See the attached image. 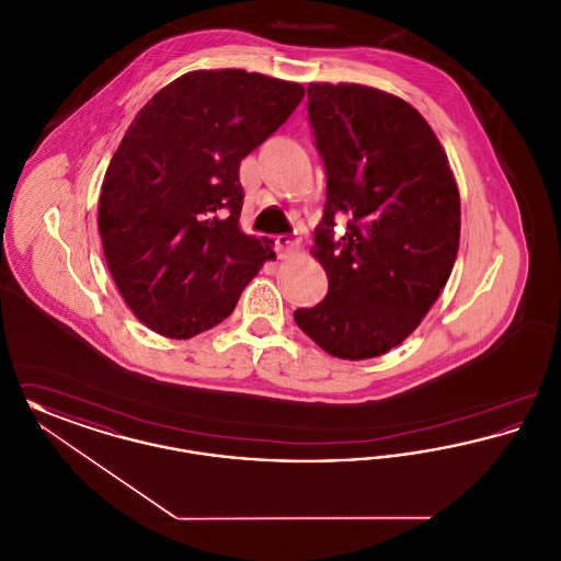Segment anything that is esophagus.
Here are the masks:
<instances>
[{"label": "esophagus", "instance_id": "obj_1", "mask_svg": "<svg viewBox=\"0 0 561 561\" xmlns=\"http://www.w3.org/2000/svg\"><path fill=\"white\" fill-rule=\"evenodd\" d=\"M275 243H277L282 254H290V252H296L300 248V238L298 236H279Z\"/></svg>", "mask_w": 561, "mask_h": 561}]
</instances>
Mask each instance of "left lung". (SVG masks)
Instances as JSON below:
<instances>
[{"mask_svg":"<svg viewBox=\"0 0 561 561\" xmlns=\"http://www.w3.org/2000/svg\"><path fill=\"white\" fill-rule=\"evenodd\" d=\"M307 111L325 168L313 256L328 294L294 321L339 359L378 357L408 339L444 290L460 240L446 151L400 96L359 83H309ZM348 231L333 238V218Z\"/></svg>","mask_w":561,"mask_h":561,"instance_id":"1","label":"left lung"}]
</instances>
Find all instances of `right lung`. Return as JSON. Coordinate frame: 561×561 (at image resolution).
Segmentation results:
<instances>
[{"instance_id": "right-lung-1", "label": "right lung", "mask_w": 561, "mask_h": 561, "mask_svg": "<svg viewBox=\"0 0 561 561\" xmlns=\"http://www.w3.org/2000/svg\"><path fill=\"white\" fill-rule=\"evenodd\" d=\"M302 96L263 73L191 71L136 113L108 163L99 231L117 290L153 332L181 341L227 320L275 256L240 229V163Z\"/></svg>"}]
</instances>
